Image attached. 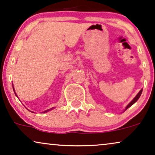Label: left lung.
I'll use <instances>...</instances> for the list:
<instances>
[{"label": "left lung", "instance_id": "1", "mask_svg": "<svg viewBox=\"0 0 155 155\" xmlns=\"http://www.w3.org/2000/svg\"><path fill=\"white\" fill-rule=\"evenodd\" d=\"M142 92H143V90H141L140 91V92H138V94H137L136 95V96H135V98H134V99H133V100H132V101H130V102L128 104V106H127V107H126V109H125V110L128 109L129 107H131V106H132V105L133 104H134V103H135V102H136V101H137V99H138L140 98V95H141V94H142Z\"/></svg>", "mask_w": 155, "mask_h": 155}]
</instances>
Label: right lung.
<instances>
[{"label":"right lung","mask_w":155,"mask_h":155,"mask_svg":"<svg viewBox=\"0 0 155 155\" xmlns=\"http://www.w3.org/2000/svg\"><path fill=\"white\" fill-rule=\"evenodd\" d=\"M13 90H14V87H13ZM14 92H15V90H14ZM15 95H16V94H15ZM16 96H17V95H16ZM52 109H54V108H52ZM52 109H48V110H46V111H44V113H45V112H47V111H49V110H51Z\"/></svg>","instance_id":"1"}]
</instances>
